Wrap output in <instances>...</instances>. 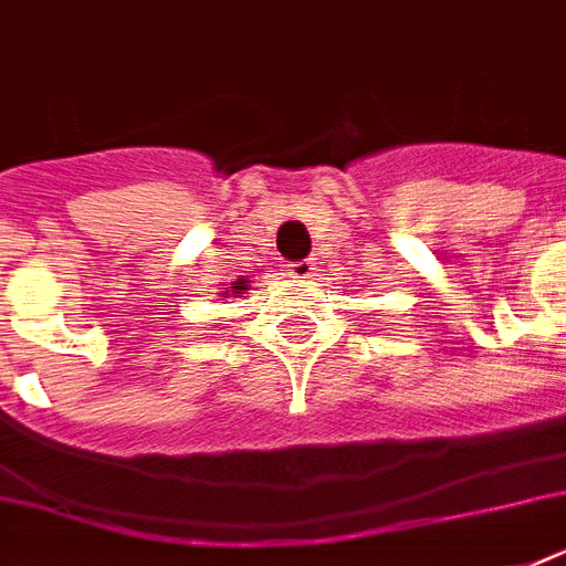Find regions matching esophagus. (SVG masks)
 <instances>
[{
	"instance_id": "esophagus-1",
	"label": "esophagus",
	"mask_w": 566,
	"mask_h": 566,
	"mask_svg": "<svg viewBox=\"0 0 566 566\" xmlns=\"http://www.w3.org/2000/svg\"><path fill=\"white\" fill-rule=\"evenodd\" d=\"M314 270H317V266H314L311 258H302V261H291V264H287V275L296 279V282H308L311 275H314Z\"/></svg>"
}]
</instances>
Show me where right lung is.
I'll return each mask as SVG.
<instances>
[{
    "label": "right lung",
    "instance_id": "add662e5",
    "mask_svg": "<svg viewBox=\"0 0 566 566\" xmlns=\"http://www.w3.org/2000/svg\"><path fill=\"white\" fill-rule=\"evenodd\" d=\"M238 284H240V282H238ZM238 291H240V287H238Z\"/></svg>",
    "mask_w": 566,
    "mask_h": 566
}]
</instances>
